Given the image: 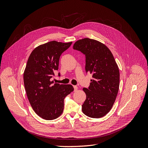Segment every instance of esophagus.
I'll return each instance as SVG.
<instances>
[{"label":"esophagus","mask_w":148,"mask_h":148,"mask_svg":"<svg viewBox=\"0 0 148 148\" xmlns=\"http://www.w3.org/2000/svg\"><path fill=\"white\" fill-rule=\"evenodd\" d=\"M73 88H74V91H76L77 90V87L76 86H73Z\"/></svg>","instance_id":"esophagus-1"}]
</instances>
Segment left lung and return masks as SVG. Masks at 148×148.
I'll return each mask as SVG.
<instances>
[{"label": "left lung", "mask_w": 148, "mask_h": 148, "mask_svg": "<svg viewBox=\"0 0 148 148\" xmlns=\"http://www.w3.org/2000/svg\"><path fill=\"white\" fill-rule=\"evenodd\" d=\"M73 49L86 56V73L92 74L89 87L83 88L86 99L82 106L87 116L99 119L111 109L120 86V72L110 50L103 43L88 38L77 41Z\"/></svg>", "instance_id": "obj_1"}]
</instances>
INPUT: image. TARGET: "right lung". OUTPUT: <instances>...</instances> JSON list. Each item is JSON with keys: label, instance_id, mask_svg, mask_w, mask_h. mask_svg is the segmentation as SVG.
Instances as JSON below:
<instances>
[{"label": "right lung", "instance_id": "1", "mask_svg": "<svg viewBox=\"0 0 148 148\" xmlns=\"http://www.w3.org/2000/svg\"><path fill=\"white\" fill-rule=\"evenodd\" d=\"M72 43L52 41L41 45L32 51L27 61L23 75L26 94L35 112L44 120L60 116L64 110V99L73 91L71 84L51 81L58 69L61 54Z\"/></svg>", "mask_w": 148, "mask_h": 148}]
</instances>
